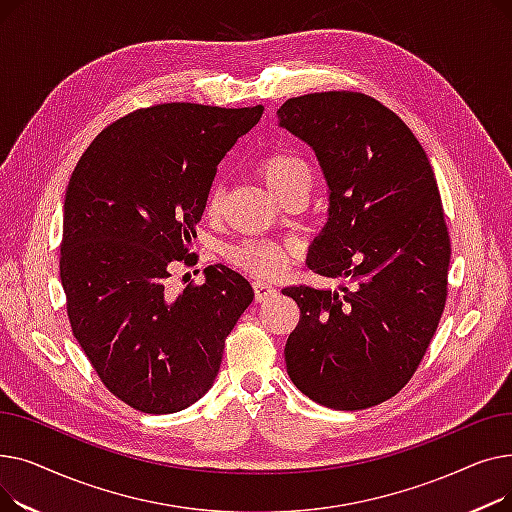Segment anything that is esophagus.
Wrapping results in <instances>:
<instances>
[{
    "label": "esophagus",
    "instance_id": "obj_1",
    "mask_svg": "<svg viewBox=\"0 0 512 512\" xmlns=\"http://www.w3.org/2000/svg\"><path fill=\"white\" fill-rule=\"evenodd\" d=\"M253 290H255V301H257V303L276 297V292H278L270 282H265V280L253 282Z\"/></svg>",
    "mask_w": 512,
    "mask_h": 512
}]
</instances>
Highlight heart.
Segmentation results:
<instances>
[{"label": "heart", "instance_id": "heart-1", "mask_svg": "<svg viewBox=\"0 0 512 512\" xmlns=\"http://www.w3.org/2000/svg\"><path fill=\"white\" fill-rule=\"evenodd\" d=\"M257 174L263 184L270 188L280 201L294 188H311V170L305 161L297 155L286 151L267 153L257 161ZM224 199V186L213 184L207 197V213L213 215L220 211ZM226 259L253 276L270 278L280 274L284 267L292 261V249L278 242H261V240H245L238 245H230L226 249Z\"/></svg>", "mask_w": 512, "mask_h": 512}]
</instances>
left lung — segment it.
I'll return each instance as SVG.
<instances>
[{"label": "left lung", "instance_id": "1", "mask_svg": "<svg viewBox=\"0 0 512 512\" xmlns=\"http://www.w3.org/2000/svg\"><path fill=\"white\" fill-rule=\"evenodd\" d=\"M278 120L315 151L328 182L309 270L351 282L282 290L301 309L286 369L319 405L369 409L411 380L446 305L450 236L436 176L411 128L369 95L292 97Z\"/></svg>", "mask_w": 512, "mask_h": 512}]
</instances>
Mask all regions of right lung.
<instances>
[{"label":"right lung","instance_id":"right-lung-1","mask_svg":"<svg viewBox=\"0 0 512 512\" xmlns=\"http://www.w3.org/2000/svg\"><path fill=\"white\" fill-rule=\"evenodd\" d=\"M261 114L143 107L101 130L70 176L60 278L72 334L103 386L141 413L182 411L211 388L255 297L222 263L180 294L166 280L188 261L218 164Z\"/></svg>","mask_w":512,"mask_h":512}]
</instances>
